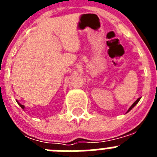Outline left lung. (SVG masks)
Segmentation results:
<instances>
[{
	"label": "left lung",
	"mask_w": 157,
	"mask_h": 157,
	"mask_svg": "<svg viewBox=\"0 0 157 157\" xmlns=\"http://www.w3.org/2000/svg\"><path fill=\"white\" fill-rule=\"evenodd\" d=\"M140 99H141V98H138V100H137V101H135V102H134V104H133V105H131V106H130V109H128V111H127V112H130V110H131V109H133V108H134V106H135V105H137V104H138V101H140Z\"/></svg>",
	"instance_id": "8db88e82"
}]
</instances>
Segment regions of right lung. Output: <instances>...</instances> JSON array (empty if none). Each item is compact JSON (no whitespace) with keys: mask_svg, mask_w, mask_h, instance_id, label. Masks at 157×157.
Segmentation results:
<instances>
[{"mask_svg":"<svg viewBox=\"0 0 157 157\" xmlns=\"http://www.w3.org/2000/svg\"><path fill=\"white\" fill-rule=\"evenodd\" d=\"M17 103H18V104H19V106H20V107H21L22 109H24V105H21V104H19V102H18V101H17Z\"/></svg>","mask_w":157,"mask_h":157,"instance_id":"add662e5","label":"right lung"}]
</instances>
